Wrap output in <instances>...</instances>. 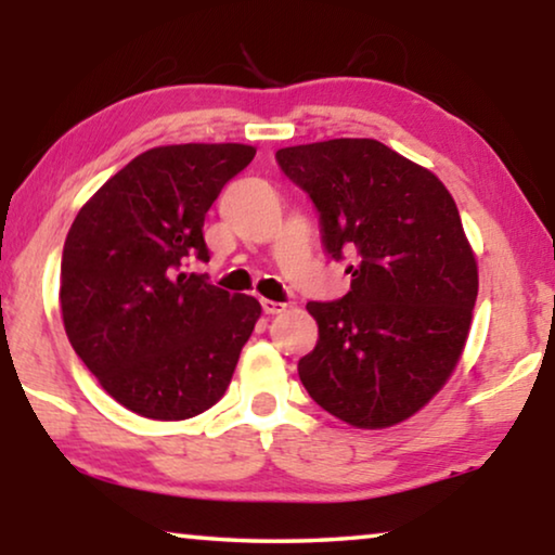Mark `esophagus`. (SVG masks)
<instances>
[{
  "instance_id": "1",
  "label": "esophagus",
  "mask_w": 555,
  "mask_h": 555,
  "mask_svg": "<svg viewBox=\"0 0 555 555\" xmlns=\"http://www.w3.org/2000/svg\"><path fill=\"white\" fill-rule=\"evenodd\" d=\"M260 306L268 315H278V313H283V310H285V302H275V300H268V298H262Z\"/></svg>"
}]
</instances>
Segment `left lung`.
<instances>
[{"label":"left lung","instance_id":"1","mask_svg":"<svg viewBox=\"0 0 555 555\" xmlns=\"http://www.w3.org/2000/svg\"><path fill=\"white\" fill-rule=\"evenodd\" d=\"M278 166L310 196L331 260L351 257V291L310 300L318 344L300 382L353 427L404 422L442 389L465 348L477 262L457 204L435 173L374 139L280 149Z\"/></svg>","mask_w":555,"mask_h":555}]
</instances>
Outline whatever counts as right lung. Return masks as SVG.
<instances>
[{
  "instance_id": "right-lung-1",
  "label": "right lung",
  "mask_w": 555,
  "mask_h": 555,
  "mask_svg": "<svg viewBox=\"0 0 555 555\" xmlns=\"http://www.w3.org/2000/svg\"><path fill=\"white\" fill-rule=\"evenodd\" d=\"M255 158L242 143H181L135 156L98 189L67 232L60 308L75 353L131 412L179 422L230 386L260 302L207 275L204 217Z\"/></svg>"
}]
</instances>
